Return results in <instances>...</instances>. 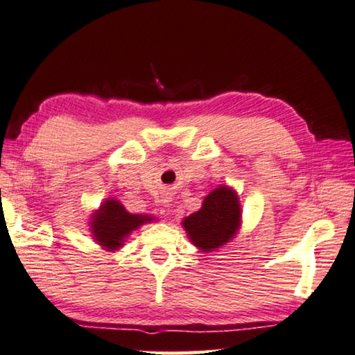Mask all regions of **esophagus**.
Returning a JSON list of instances; mask_svg holds the SVG:
<instances>
[{"mask_svg": "<svg viewBox=\"0 0 355 355\" xmlns=\"http://www.w3.org/2000/svg\"><path fill=\"white\" fill-rule=\"evenodd\" d=\"M162 202H164V206L168 207V206H171V202H172V198L168 196V194H166V196L162 198Z\"/></svg>", "mask_w": 355, "mask_h": 355, "instance_id": "1", "label": "esophagus"}]
</instances>
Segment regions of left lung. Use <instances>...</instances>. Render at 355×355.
I'll list each match as a JSON object with an SVG mask.
<instances>
[{"instance_id":"1","label":"left lung","mask_w":355,"mask_h":355,"mask_svg":"<svg viewBox=\"0 0 355 355\" xmlns=\"http://www.w3.org/2000/svg\"><path fill=\"white\" fill-rule=\"evenodd\" d=\"M241 204L232 187L222 184L204 198L199 211L182 220L189 241L201 252H212L236 236L241 228Z\"/></svg>"}]
</instances>
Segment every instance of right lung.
Returning a JSON list of instances; mask_svg holds the SVG:
<instances>
[{"label": "right lung", "instance_id": "add662e5", "mask_svg": "<svg viewBox=\"0 0 355 355\" xmlns=\"http://www.w3.org/2000/svg\"><path fill=\"white\" fill-rule=\"evenodd\" d=\"M154 217L148 214H130L123 204L116 198L104 199V202L89 217V232L96 241L107 252L121 249L135 230L144 223L153 222Z\"/></svg>", "mask_w": 355, "mask_h": 355}]
</instances>
